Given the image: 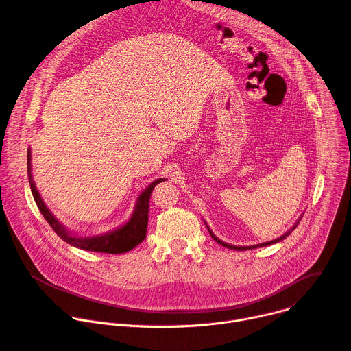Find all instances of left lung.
Segmentation results:
<instances>
[{
    "label": "left lung",
    "instance_id": "left-lung-1",
    "mask_svg": "<svg viewBox=\"0 0 351 351\" xmlns=\"http://www.w3.org/2000/svg\"><path fill=\"white\" fill-rule=\"evenodd\" d=\"M300 221V220H299ZM299 221L292 227V230L291 231H288L287 234H284L282 237H279L278 239H274V241H269V242H264V243H258V245H253V246H234V245H230V243H226V242H223V241H220L213 232H212V230H210L208 227H207V224H206V227H207V230H208V232H210V235H212V238L217 242V243H220V245H223L224 247H227V249H234V250H250V249H256V247H263V246H268V245H272V243H276V242H279V241H282V239H285L296 227H298V224H299Z\"/></svg>",
    "mask_w": 351,
    "mask_h": 351
}]
</instances>
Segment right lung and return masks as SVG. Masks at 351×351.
<instances>
[{
	"label": "right lung",
	"mask_w": 351,
	"mask_h": 351,
	"mask_svg": "<svg viewBox=\"0 0 351 351\" xmlns=\"http://www.w3.org/2000/svg\"><path fill=\"white\" fill-rule=\"evenodd\" d=\"M32 152L27 151V174H29V182L32 188L33 197L40 208L41 215L48 221V224L52 227V230L69 245H72L79 249L91 250V252H99V253H109V254H117V253H125L131 249H134L136 245L141 243L147 237V227H148V213H149V199L152 195L154 188L165 181V178L155 180L144 192L139 195L135 210L131 216V219L121 226L120 228L106 232L104 235L98 237H76L72 232H69L49 212V208L45 206L44 200L41 199L36 184L33 181L32 176Z\"/></svg>",
	"instance_id": "obj_1"
}]
</instances>
